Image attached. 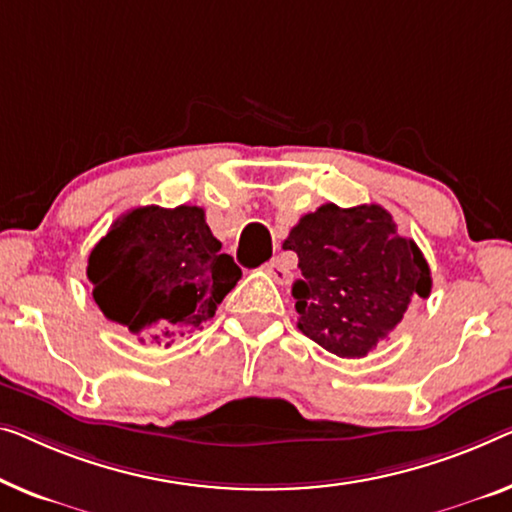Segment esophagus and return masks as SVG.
<instances>
[{"mask_svg": "<svg viewBox=\"0 0 512 512\" xmlns=\"http://www.w3.org/2000/svg\"><path fill=\"white\" fill-rule=\"evenodd\" d=\"M266 273L278 282V285H289L294 278V273L289 271V266L285 264V259L282 257H273L269 264H266Z\"/></svg>", "mask_w": 512, "mask_h": 512, "instance_id": "esophagus-1", "label": "esophagus"}]
</instances>
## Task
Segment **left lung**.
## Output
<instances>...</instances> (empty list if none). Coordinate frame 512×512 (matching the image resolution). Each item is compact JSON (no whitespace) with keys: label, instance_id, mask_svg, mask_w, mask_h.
I'll list each match as a JSON object with an SVG mask.
<instances>
[{"label":"left lung","instance_id":"8db88e82","mask_svg":"<svg viewBox=\"0 0 512 512\" xmlns=\"http://www.w3.org/2000/svg\"><path fill=\"white\" fill-rule=\"evenodd\" d=\"M282 248L299 255L296 326L340 358L368 356L402 322L411 299L430 296L421 248L379 204H322L292 227Z\"/></svg>","mask_w":512,"mask_h":512}]
</instances>
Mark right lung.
I'll use <instances>...</instances> for the list:
<instances>
[{"label":"right lung","instance_id":"right-lung-1","mask_svg":"<svg viewBox=\"0 0 512 512\" xmlns=\"http://www.w3.org/2000/svg\"><path fill=\"white\" fill-rule=\"evenodd\" d=\"M220 248L200 207L131 209L91 250V294L140 342L170 345L209 322L239 282L241 269Z\"/></svg>","mask_w":512,"mask_h":512}]
</instances>
